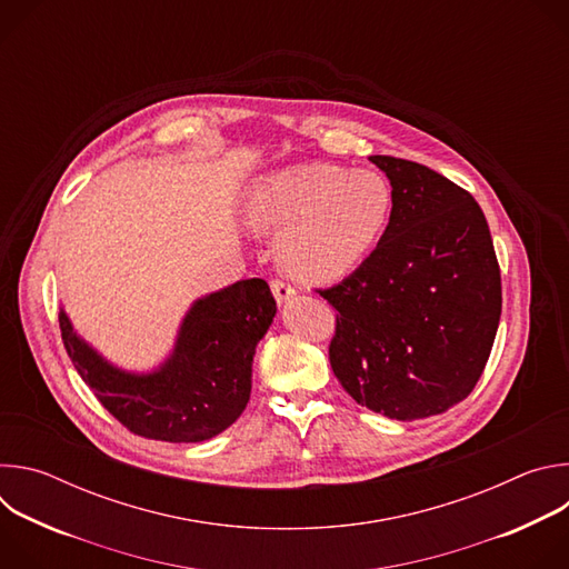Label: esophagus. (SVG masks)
<instances>
[{
  "instance_id": "esophagus-1",
  "label": "esophagus",
  "mask_w": 569,
  "mask_h": 569,
  "mask_svg": "<svg viewBox=\"0 0 569 569\" xmlns=\"http://www.w3.org/2000/svg\"><path fill=\"white\" fill-rule=\"evenodd\" d=\"M270 288H272V295H274V299H277L279 306H281V303H288V301L295 297V288H292L290 283L281 281V279H272V281H270Z\"/></svg>"
}]
</instances>
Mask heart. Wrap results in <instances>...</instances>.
Returning a JSON list of instances; mask_svg holds the SVG:
<instances>
[{"label": "heart", "mask_w": 569, "mask_h": 569, "mask_svg": "<svg viewBox=\"0 0 569 569\" xmlns=\"http://www.w3.org/2000/svg\"><path fill=\"white\" fill-rule=\"evenodd\" d=\"M393 189L373 171L301 164L263 176L242 200V220L279 236L277 261L301 283L329 286L356 272L393 218Z\"/></svg>", "instance_id": "1"}]
</instances>
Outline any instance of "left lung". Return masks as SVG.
Wrapping results in <instances>:
<instances>
[{"instance_id": "left-lung-1", "label": "left lung", "mask_w": 569, "mask_h": 569, "mask_svg": "<svg viewBox=\"0 0 569 569\" xmlns=\"http://www.w3.org/2000/svg\"><path fill=\"white\" fill-rule=\"evenodd\" d=\"M369 159L393 189V218L351 277L319 290L338 310L329 358L362 408L428 419L463 400L491 356L500 266L468 191L410 159Z\"/></svg>"}]
</instances>
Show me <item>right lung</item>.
I'll return each mask as SVG.
<instances>
[{
    "label": "right lung",
    "instance_id": "right-lung-1",
    "mask_svg": "<svg viewBox=\"0 0 569 569\" xmlns=\"http://www.w3.org/2000/svg\"><path fill=\"white\" fill-rule=\"evenodd\" d=\"M277 315L263 279H242L193 301L171 356L150 373L114 367L80 338L64 310V349L103 408L130 432L169 443H198L227 430L252 391L257 345Z\"/></svg>",
    "mask_w": 569,
    "mask_h": 569
}]
</instances>
